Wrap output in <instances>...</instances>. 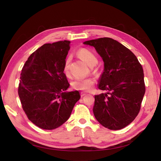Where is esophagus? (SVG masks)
Instances as JSON below:
<instances>
[{"mask_svg": "<svg viewBox=\"0 0 161 161\" xmlns=\"http://www.w3.org/2000/svg\"><path fill=\"white\" fill-rule=\"evenodd\" d=\"M86 94H87L86 93H85V92H80V96H81V97H83V96H85Z\"/></svg>", "mask_w": 161, "mask_h": 161, "instance_id": "1", "label": "esophagus"}]
</instances>
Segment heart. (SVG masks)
Segmentation results:
<instances>
[{
  "mask_svg": "<svg viewBox=\"0 0 161 161\" xmlns=\"http://www.w3.org/2000/svg\"><path fill=\"white\" fill-rule=\"evenodd\" d=\"M78 54L80 58L84 60L89 66H94L98 62L97 57L92 51L89 50L87 49L82 48L79 49L78 52ZM69 59L67 58L65 60V63L63 66V73L66 76L69 75ZM94 84V80L92 78H76L74 79L71 83V85L72 88L77 90H82L85 92H90L92 90Z\"/></svg>",
  "mask_w": 161,
  "mask_h": 161,
  "instance_id": "b5f03b06",
  "label": "heart"
}]
</instances>
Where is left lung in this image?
Masks as SVG:
<instances>
[{
  "mask_svg": "<svg viewBox=\"0 0 161 161\" xmlns=\"http://www.w3.org/2000/svg\"><path fill=\"white\" fill-rule=\"evenodd\" d=\"M83 43L94 47L104 62L98 89L106 93L95 96L96 119L109 130L123 129L135 119L141 109L145 92L142 65L129 49L111 38Z\"/></svg>",
  "mask_w": 161,
  "mask_h": 161,
  "instance_id": "left-lung-1",
  "label": "left lung"
}]
</instances>
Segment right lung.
<instances>
[{
  "instance_id": "1",
  "label": "right lung",
  "mask_w": 161,
  "mask_h": 161,
  "mask_svg": "<svg viewBox=\"0 0 161 161\" xmlns=\"http://www.w3.org/2000/svg\"><path fill=\"white\" fill-rule=\"evenodd\" d=\"M70 41L44 44L33 52L20 74L19 96L30 121L43 130H53L65 123L76 103L78 91L69 87L63 66Z\"/></svg>"
}]
</instances>
